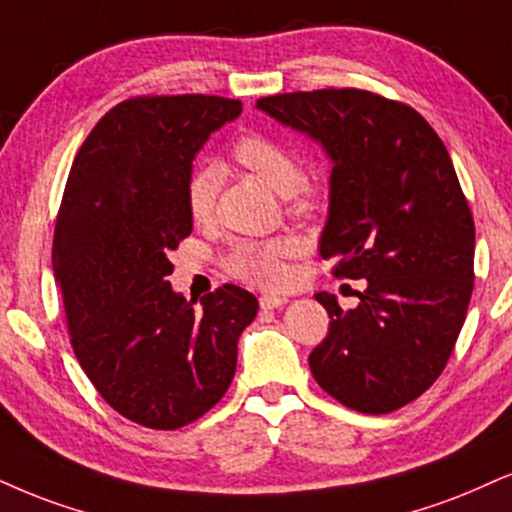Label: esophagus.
Masks as SVG:
<instances>
[{
    "instance_id": "1",
    "label": "esophagus",
    "mask_w": 512,
    "mask_h": 512,
    "mask_svg": "<svg viewBox=\"0 0 512 512\" xmlns=\"http://www.w3.org/2000/svg\"><path fill=\"white\" fill-rule=\"evenodd\" d=\"M258 304H261L263 311H273V308H282L287 304L285 296H277V294H263L261 299H258Z\"/></svg>"
}]
</instances>
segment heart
Segmentation results:
<instances>
[{"mask_svg": "<svg viewBox=\"0 0 512 512\" xmlns=\"http://www.w3.org/2000/svg\"><path fill=\"white\" fill-rule=\"evenodd\" d=\"M232 154L280 197H287L289 211L294 216H311L323 201L320 189L304 182V166H301L299 156L285 144L275 142L273 137L256 135V132L239 137ZM220 185H223V170L216 163H204V166L194 168L185 187L187 211L192 220L206 223L213 216ZM296 251H299V244L287 237L268 239V242L239 239L225 258V268L227 273L235 275L237 280L249 282V285L277 289L285 285L289 275L285 258L294 256Z\"/></svg>", "mask_w": 512, "mask_h": 512, "instance_id": "b5f03b06", "label": "heart"}]
</instances>
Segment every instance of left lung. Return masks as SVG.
<instances>
[{
    "mask_svg": "<svg viewBox=\"0 0 512 512\" xmlns=\"http://www.w3.org/2000/svg\"><path fill=\"white\" fill-rule=\"evenodd\" d=\"M256 106L332 159L320 256L368 280L353 311L332 294L308 365L332 399L382 415L415 401L449 363L475 285V223L449 151L408 104L368 90L273 94Z\"/></svg>",
    "mask_w": 512,
    "mask_h": 512,
    "instance_id": "8db88e82",
    "label": "left lung"
}]
</instances>
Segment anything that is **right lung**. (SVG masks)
Here are the masks:
<instances>
[{"instance_id":"obj_1","label":"right lung","mask_w":512,"mask_h":512,"mask_svg":"<svg viewBox=\"0 0 512 512\" xmlns=\"http://www.w3.org/2000/svg\"><path fill=\"white\" fill-rule=\"evenodd\" d=\"M242 113L208 94L132 97L75 156L54 230V277L80 368L113 410L151 430L199 420L230 387L258 313L242 287L170 289L168 251L192 232L185 187L213 130Z\"/></svg>"}]
</instances>
